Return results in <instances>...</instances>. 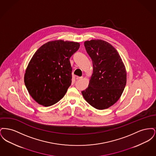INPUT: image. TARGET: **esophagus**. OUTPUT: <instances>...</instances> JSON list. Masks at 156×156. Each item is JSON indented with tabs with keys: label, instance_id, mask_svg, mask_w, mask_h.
Here are the masks:
<instances>
[{
	"label": "esophagus",
	"instance_id": "obj_1",
	"mask_svg": "<svg viewBox=\"0 0 156 156\" xmlns=\"http://www.w3.org/2000/svg\"><path fill=\"white\" fill-rule=\"evenodd\" d=\"M83 78L82 76H76V80H82Z\"/></svg>",
	"mask_w": 156,
	"mask_h": 156
}]
</instances>
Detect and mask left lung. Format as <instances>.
<instances>
[{
	"mask_svg": "<svg viewBox=\"0 0 156 156\" xmlns=\"http://www.w3.org/2000/svg\"><path fill=\"white\" fill-rule=\"evenodd\" d=\"M84 45L92 61L93 74L82 94L94 108L107 109L119 100L124 90L126 68L119 53L109 43L91 40L85 41Z\"/></svg>",
	"mask_w": 156,
	"mask_h": 156,
	"instance_id": "1",
	"label": "left lung"
}]
</instances>
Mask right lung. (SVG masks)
Segmentation results:
<instances>
[{"label": "right lung", "mask_w": 156, "mask_h": 156, "mask_svg": "<svg viewBox=\"0 0 156 156\" xmlns=\"http://www.w3.org/2000/svg\"><path fill=\"white\" fill-rule=\"evenodd\" d=\"M80 46L77 42L55 40L43 45L34 53L24 80L29 94L38 104L50 106L65 95L72 80L69 58Z\"/></svg>", "instance_id": "right-lung-1"}]
</instances>
